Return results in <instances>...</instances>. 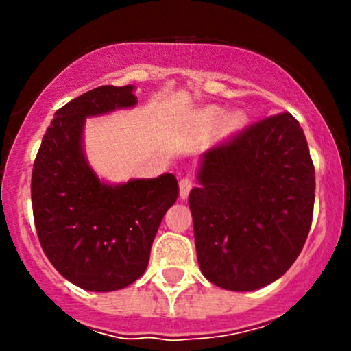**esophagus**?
I'll return each mask as SVG.
<instances>
[{
  "label": "esophagus",
  "instance_id": "1",
  "mask_svg": "<svg viewBox=\"0 0 351 351\" xmlns=\"http://www.w3.org/2000/svg\"><path fill=\"white\" fill-rule=\"evenodd\" d=\"M180 198H186L189 197L190 190L193 189V180L190 176H185V178L180 180Z\"/></svg>",
  "mask_w": 351,
  "mask_h": 351
}]
</instances>
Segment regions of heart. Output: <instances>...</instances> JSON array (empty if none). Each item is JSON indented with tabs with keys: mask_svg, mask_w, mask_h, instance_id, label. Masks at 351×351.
Masks as SVG:
<instances>
[{
	"mask_svg": "<svg viewBox=\"0 0 351 351\" xmlns=\"http://www.w3.org/2000/svg\"><path fill=\"white\" fill-rule=\"evenodd\" d=\"M208 117H210V119H217V117H221V112H219V110H212V112L208 113ZM229 123H231V125H238V123H239V117L238 115H232L231 119H229Z\"/></svg>",
	"mask_w": 351,
	"mask_h": 351,
	"instance_id": "1",
	"label": "heart"
}]
</instances>
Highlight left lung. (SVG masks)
I'll use <instances>...</instances> for the list:
<instances>
[{
    "mask_svg": "<svg viewBox=\"0 0 351 351\" xmlns=\"http://www.w3.org/2000/svg\"><path fill=\"white\" fill-rule=\"evenodd\" d=\"M190 192L202 274L236 292L265 287L302 251L316 176L302 127L289 112L265 117L202 156Z\"/></svg>",
    "mask_w": 351,
    "mask_h": 351,
    "instance_id": "8db88e82",
    "label": "left lung"
}]
</instances>
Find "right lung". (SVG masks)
<instances>
[{"mask_svg":"<svg viewBox=\"0 0 351 351\" xmlns=\"http://www.w3.org/2000/svg\"><path fill=\"white\" fill-rule=\"evenodd\" d=\"M134 86H98L56 112L32 169V208L45 256L71 284L112 292L146 271L162 215L178 198L175 175L107 185L81 149L84 117L132 107Z\"/></svg>","mask_w":351,"mask_h":351,"instance_id":"right-lung-1","label":"right lung"}]
</instances>
